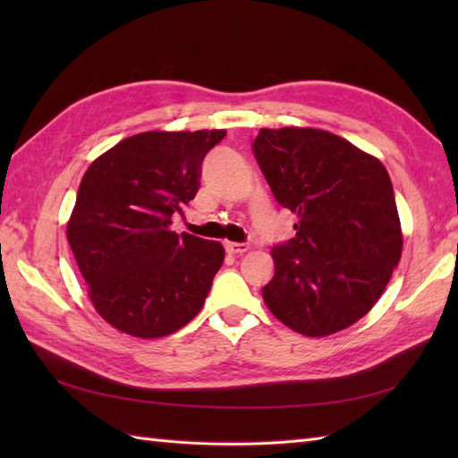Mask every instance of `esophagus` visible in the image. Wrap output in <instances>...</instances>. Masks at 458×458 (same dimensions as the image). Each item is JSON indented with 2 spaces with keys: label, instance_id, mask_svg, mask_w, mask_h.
<instances>
[{
  "label": "esophagus",
  "instance_id": "esophagus-1",
  "mask_svg": "<svg viewBox=\"0 0 458 458\" xmlns=\"http://www.w3.org/2000/svg\"><path fill=\"white\" fill-rule=\"evenodd\" d=\"M224 248H226L228 254H232V256H240V254H244V251H248V244H234V242H228Z\"/></svg>",
  "mask_w": 458,
  "mask_h": 458
}]
</instances>
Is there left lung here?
I'll list each match as a JSON object with an SVG mask.
<instances>
[{
    "instance_id": "1",
    "label": "left lung",
    "mask_w": 458,
    "mask_h": 458,
    "mask_svg": "<svg viewBox=\"0 0 458 458\" xmlns=\"http://www.w3.org/2000/svg\"><path fill=\"white\" fill-rule=\"evenodd\" d=\"M251 151L295 236L271 250L267 309L305 336L338 333L372 309L402 258V228L386 167L338 135L259 130Z\"/></svg>"
}]
</instances>
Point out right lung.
I'll use <instances>...</instances> for the list:
<instances>
[{"instance_id":"right-lung-1","label":"right lung","mask_w":458,"mask_h":458,"mask_svg":"<svg viewBox=\"0 0 458 458\" xmlns=\"http://www.w3.org/2000/svg\"><path fill=\"white\" fill-rule=\"evenodd\" d=\"M226 131H145L114 145L81 181L68 244L96 310L122 333L159 338L199 315L224 261L220 242L169 230Z\"/></svg>"}]
</instances>
